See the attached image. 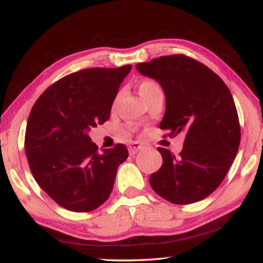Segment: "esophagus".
<instances>
[{"mask_svg":"<svg viewBox=\"0 0 263 263\" xmlns=\"http://www.w3.org/2000/svg\"><path fill=\"white\" fill-rule=\"evenodd\" d=\"M142 148H144V146H142L141 144H139L138 141H135V142H131L130 145H128V152H130L131 155H135L137 154L139 151H141Z\"/></svg>","mask_w":263,"mask_h":263,"instance_id":"1","label":"esophagus"}]
</instances>
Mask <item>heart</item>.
Instances as JSON below:
<instances>
[{"mask_svg":"<svg viewBox=\"0 0 263 263\" xmlns=\"http://www.w3.org/2000/svg\"><path fill=\"white\" fill-rule=\"evenodd\" d=\"M138 89H139V94L142 99H145V97L151 96V95L162 92L161 87H160L155 81H152V80H145V81L140 82L139 88Z\"/></svg>","mask_w":263,"mask_h":263,"instance_id":"obj_1","label":"heart"}]
</instances>
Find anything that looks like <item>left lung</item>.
Returning a JSON list of instances; mask_svg holds the SVG:
<instances>
[{"mask_svg":"<svg viewBox=\"0 0 263 263\" xmlns=\"http://www.w3.org/2000/svg\"><path fill=\"white\" fill-rule=\"evenodd\" d=\"M136 68L164 92L160 128L169 136L185 135L179 157L158 148L163 162L149 184L171 203L202 201L219 186L239 149V118L230 89L205 65L181 54L160 57Z\"/></svg>","mask_w":263,"mask_h":263,"instance_id":"8db88e82","label":"left lung"}]
</instances>
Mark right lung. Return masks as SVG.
I'll return each mask as SVG.
<instances>
[{"label":"right lung","instance_id":"add662e5","mask_svg":"<svg viewBox=\"0 0 263 263\" xmlns=\"http://www.w3.org/2000/svg\"><path fill=\"white\" fill-rule=\"evenodd\" d=\"M131 65L89 68L62 78L43 92L31 110L25 153L39 186L60 206L89 212L112 191L126 146L102 149L89 137L110 117L111 106Z\"/></svg>","mask_w":263,"mask_h":263}]
</instances>
